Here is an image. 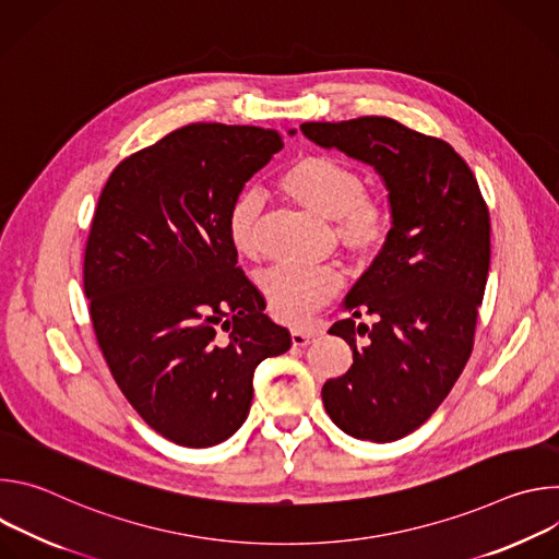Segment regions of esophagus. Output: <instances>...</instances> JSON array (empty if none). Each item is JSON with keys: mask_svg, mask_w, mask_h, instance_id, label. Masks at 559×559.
Listing matches in <instances>:
<instances>
[{"mask_svg": "<svg viewBox=\"0 0 559 559\" xmlns=\"http://www.w3.org/2000/svg\"><path fill=\"white\" fill-rule=\"evenodd\" d=\"M313 336H316V330H292V345L305 347Z\"/></svg>", "mask_w": 559, "mask_h": 559, "instance_id": "1", "label": "esophagus"}]
</instances>
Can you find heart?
<instances>
[{
	"label": "heart",
	"instance_id": "1",
	"mask_svg": "<svg viewBox=\"0 0 559 559\" xmlns=\"http://www.w3.org/2000/svg\"><path fill=\"white\" fill-rule=\"evenodd\" d=\"M281 194L294 205L330 218L338 246L360 265L373 263L393 231L391 203L367 192L365 177L330 154H302L278 177ZM231 248L259 259L265 248L263 201L254 190L238 192L225 218ZM345 285L336 265H274L259 276V287L272 313L283 323L298 325L328 305Z\"/></svg>",
	"mask_w": 559,
	"mask_h": 559
}]
</instances>
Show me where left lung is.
Here are the masks:
<instances>
[{
	"label": "left lung",
	"mask_w": 559,
	"mask_h": 559,
	"mask_svg": "<svg viewBox=\"0 0 559 559\" xmlns=\"http://www.w3.org/2000/svg\"><path fill=\"white\" fill-rule=\"evenodd\" d=\"M305 136L373 166L389 188L393 231L345 298L330 334L354 362L323 386L330 418L349 436L393 442L449 395L471 352L491 261L487 201L464 158L442 139L389 117L307 121ZM374 318L371 329L355 318Z\"/></svg>",
	"instance_id": "8db88e82"
}]
</instances>
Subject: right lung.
Wrapping results in <instances>:
<instances>
[{
  "label": "right lung",
  "mask_w": 559,
  "mask_h": 559,
  "mask_svg": "<svg viewBox=\"0 0 559 559\" xmlns=\"http://www.w3.org/2000/svg\"><path fill=\"white\" fill-rule=\"evenodd\" d=\"M283 139L190 123L126 156L102 190L84 252L97 345L126 401L175 444L227 440L250 414L257 367L292 345L225 227Z\"/></svg>",
  "instance_id": "obj_1"
}]
</instances>
